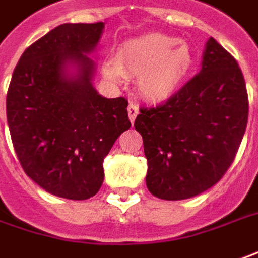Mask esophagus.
I'll use <instances>...</instances> for the list:
<instances>
[{
	"label": "esophagus",
	"instance_id": "1",
	"mask_svg": "<svg viewBox=\"0 0 258 258\" xmlns=\"http://www.w3.org/2000/svg\"><path fill=\"white\" fill-rule=\"evenodd\" d=\"M127 110H128L130 121L134 122V120H136V117H137V115H138V107H137L136 104H130Z\"/></svg>",
	"mask_w": 258,
	"mask_h": 258
}]
</instances>
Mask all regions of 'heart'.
Listing matches in <instances>:
<instances>
[{
    "label": "heart",
    "instance_id": "obj_1",
    "mask_svg": "<svg viewBox=\"0 0 258 258\" xmlns=\"http://www.w3.org/2000/svg\"><path fill=\"white\" fill-rule=\"evenodd\" d=\"M195 68L188 43L162 33H147L124 42L115 57L103 62V75L113 83L137 78L138 92L152 103L172 99Z\"/></svg>",
    "mask_w": 258,
    "mask_h": 258
}]
</instances>
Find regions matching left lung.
I'll list each match as a JSON object with an SVG mask.
<instances>
[{"label": "left lung", "mask_w": 258, "mask_h": 258, "mask_svg": "<svg viewBox=\"0 0 258 258\" xmlns=\"http://www.w3.org/2000/svg\"><path fill=\"white\" fill-rule=\"evenodd\" d=\"M201 64L172 99L141 108L134 122L148 161L147 188L164 201L189 199L217 183L246 131L248 99L234 57L209 38Z\"/></svg>", "instance_id": "left-lung-1"}]
</instances>
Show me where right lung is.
Segmentation results:
<instances>
[{
    "label": "right lung",
    "mask_w": 258,
    "mask_h": 258,
    "mask_svg": "<svg viewBox=\"0 0 258 258\" xmlns=\"http://www.w3.org/2000/svg\"><path fill=\"white\" fill-rule=\"evenodd\" d=\"M104 24H63L19 59L7 93L14 150L31 179L52 195L85 201L99 192L103 161L131 127L124 97L93 86Z\"/></svg>",
    "instance_id": "1"
}]
</instances>
